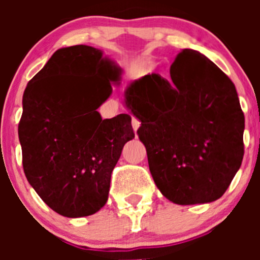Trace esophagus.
Returning a JSON list of instances; mask_svg holds the SVG:
<instances>
[{"instance_id":"1","label":"esophagus","mask_w":260,"mask_h":260,"mask_svg":"<svg viewBox=\"0 0 260 260\" xmlns=\"http://www.w3.org/2000/svg\"><path fill=\"white\" fill-rule=\"evenodd\" d=\"M140 125H141V122L140 120L137 119V118H132V127H133V131H137L138 128H140Z\"/></svg>"}]
</instances>
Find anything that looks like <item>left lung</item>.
Masks as SVG:
<instances>
[{"mask_svg":"<svg viewBox=\"0 0 260 260\" xmlns=\"http://www.w3.org/2000/svg\"><path fill=\"white\" fill-rule=\"evenodd\" d=\"M171 80L146 75L124 91L162 195L179 205L224 195L244 156V113L234 83L199 51L183 49Z\"/></svg>","mask_w":260,"mask_h":260,"instance_id":"1","label":"left lung"}]
</instances>
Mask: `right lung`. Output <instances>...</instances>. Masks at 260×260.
Instances as JSON below:
<instances>
[{"instance_id":"add662e5","label":"right lung","mask_w":260,"mask_h":260,"mask_svg":"<svg viewBox=\"0 0 260 260\" xmlns=\"http://www.w3.org/2000/svg\"><path fill=\"white\" fill-rule=\"evenodd\" d=\"M120 74L102 50L69 46L56 50L23 91L18 123L23 172L62 216H88L106 205L112 171L123 146L135 138L129 114L102 119L96 111Z\"/></svg>"}]
</instances>
